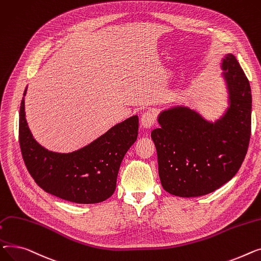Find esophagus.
Wrapping results in <instances>:
<instances>
[{
  "label": "esophagus",
  "mask_w": 261,
  "mask_h": 261,
  "mask_svg": "<svg viewBox=\"0 0 261 261\" xmlns=\"http://www.w3.org/2000/svg\"><path fill=\"white\" fill-rule=\"evenodd\" d=\"M141 122V125L144 128H150L151 126H154L155 122H156V115L155 113L152 112H146L141 116L140 119Z\"/></svg>",
  "instance_id": "esophagus-1"
}]
</instances>
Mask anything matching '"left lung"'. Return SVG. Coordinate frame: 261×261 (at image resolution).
Here are the masks:
<instances>
[{
    "label": "left lung",
    "mask_w": 261,
    "mask_h": 261,
    "mask_svg": "<svg viewBox=\"0 0 261 261\" xmlns=\"http://www.w3.org/2000/svg\"><path fill=\"white\" fill-rule=\"evenodd\" d=\"M221 68L228 93L224 115L215 122L186 106L160 113L151 132L163 189L179 197H198L231 180L247 155L251 137L250 82L232 54Z\"/></svg>",
    "instance_id": "obj_1"
}]
</instances>
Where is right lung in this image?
<instances>
[{
	"label": "right lung",
	"instance_id": "right-lung-1",
	"mask_svg": "<svg viewBox=\"0 0 261 261\" xmlns=\"http://www.w3.org/2000/svg\"><path fill=\"white\" fill-rule=\"evenodd\" d=\"M138 127V116H133L78 150L68 154L50 151L30 133L23 97L19 141L27 170L41 189L70 202L91 204L114 194L120 164L137 140Z\"/></svg>",
	"mask_w": 261,
	"mask_h": 261
}]
</instances>
